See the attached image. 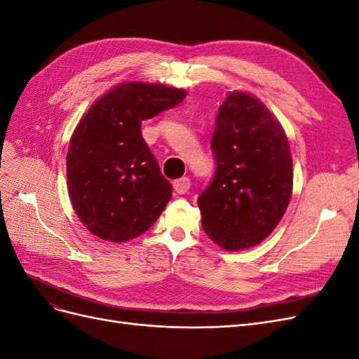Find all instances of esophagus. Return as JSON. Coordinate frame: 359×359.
Segmentation results:
<instances>
[{"mask_svg":"<svg viewBox=\"0 0 359 359\" xmlns=\"http://www.w3.org/2000/svg\"><path fill=\"white\" fill-rule=\"evenodd\" d=\"M190 186H191V182L186 177L173 181V190H175L178 194H186L190 190Z\"/></svg>","mask_w":359,"mask_h":359,"instance_id":"1","label":"esophagus"}]
</instances>
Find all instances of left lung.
Masks as SVG:
<instances>
[{"label": "left lung", "instance_id": "8db88e82", "mask_svg": "<svg viewBox=\"0 0 359 359\" xmlns=\"http://www.w3.org/2000/svg\"><path fill=\"white\" fill-rule=\"evenodd\" d=\"M211 149L215 173L198 199L202 229L227 252L262 243L292 196L289 140L255 95L232 91L219 107Z\"/></svg>", "mask_w": 359, "mask_h": 359}]
</instances>
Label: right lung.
<instances>
[{"label":"right lung","mask_w":359,"mask_h":359,"mask_svg":"<svg viewBox=\"0 0 359 359\" xmlns=\"http://www.w3.org/2000/svg\"><path fill=\"white\" fill-rule=\"evenodd\" d=\"M186 95L163 83L124 82L81 118L69 145L67 189L79 220L95 236L111 243L133 240L165 210L172 186L140 127Z\"/></svg>","instance_id":"1"}]
</instances>
